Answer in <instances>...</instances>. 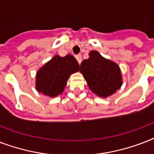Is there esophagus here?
Instances as JSON below:
<instances>
[{"label": "esophagus", "instance_id": "esophagus-1", "mask_svg": "<svg viewBox=\"0 0 154 154\" xmlns=\"http://www.w3.org/2000/svg\"><path fill=\"white\" fill-rule=\"evenodd\" d=\"M76 59H77V62L79 63V64H81V63H82V55H81V54H78V55L76 56Z\"/></svg>", "mask_w": 154, "mask_h": 154}]
</instances>
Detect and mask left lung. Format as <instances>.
<instances>
[{"mask_svg": "<svg viewBox=\"0 0 154 154\" xmlns=\"http://www.w3.org/2000/svg\"><path fill=\"white\" fill-rule=\"evenodd\" d=\"M89 55V57L81 64L80 71L89 89L100 97L106 98L115 94L123 84L120 67L97 51L92 50Z\"/></svg>", "mask_w": 154, "mask_h": 154, "instance_id": "8db88e82", "label": "left lung"}]
</instances>
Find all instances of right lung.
<instances>
[{"label": "right lung", "instance_id": "right-lung-1", "mask_svg": "<svg viewBox=\"0 0 154 154\" xmlns=\"http://www.w3.org/2000/svg\"><path fill=\"white\" fill-rule=\"evenodd\" d=\"M79 71L74 57L55 55L38 69L36 74V89L49 97H55L65 90L70 75Z\"/></svg>", "mask_w": 154, "mask_h": 154}]
</instances>
